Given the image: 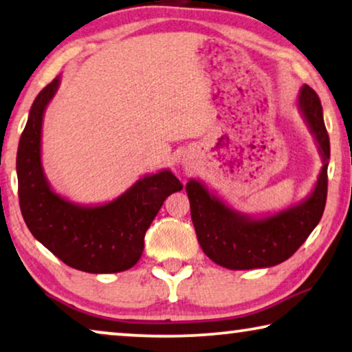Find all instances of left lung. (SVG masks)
Listing matches in <instances>:
<instances>
[{
    "instance_id": "1",
    "label": "left lung",
    "mask_w": 352,
    "mask_h": 352,
    "mask_svg": "<svg viewBox=\"0 0 352 352\" xmlns=\"http://www.w3.org/2000/svg\"><path fill=\"white\" fill-rule=\"evenodd\" d=\"M298 109L314 136L324 164L311 193L305 200L268 216H249L228 206L201 181L187 182L198 243L214 263L228 270L274 267L287 261L307 241L322 217L327 200L330 141L320 100L309 85L300 89Z\"/></svg>"
}]
</instances>
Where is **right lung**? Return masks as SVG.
I'll return each mask as SVG.
<instances>
[{
	"label": "right lung",
	"mask_w": 352,
	"mask_h": 352,
	"mask_svg": "<svg viewBox=\"0 0 352 352\" xmlns=\"http://www.w3.org/2000/svg\"><path fill=\"white\" fill-rule=\"evenodd\" d=\"M60 76L39 91L19 141L17 179L23 221L38 241L68 267L85 273H119L133 267L144 235L165 198L182 184L170 170L146 175L113 201L78 205L50 187L41 162L44 113Z\"/></svg>",
	"instance_id": "obj_1"
}]
</instances>
